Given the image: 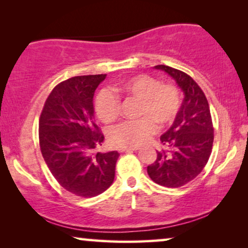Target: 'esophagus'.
Listing matches in <instances>:
<instances>
[{
	"mask_svg": "<svg viewBox=\"0 0 248 248\" xmlns=\"http://www.w3.org/2000/svg\"><path fill=\"white\" fill-rule=\"evenodd\" d=\"M139 150L138 147H123V148H118V151L120 152H132V151H137Z\"/></svg>",
	"mask_w": 248,
	"mask_h": 248,
	"instance_id": "obj_1",
	"label": "esophagus"
}]
</instances>
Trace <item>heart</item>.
Returning <instances> with one entry per match:
<instances>
[{"label": "heart", "instance_id": "1", "mask_svg": "<svg viewBox=\"0 0 248 248\" xmlns=\"http://www.w3.org/2000/svg\"><path fill=\"white\" fill-rule=\"evenodd\" d=\"M114 93L125 99L139 101L137 117L108 132V139L115 147H139L157 131L174 123L181 109V93L171 83H161L147 74L127 78L114 88ZM120 99L108 90H101L94 98V111L103 123H113L120 116Z\"/></svg>", "mask_w": 248, "mask_h": 248}]
</instances>
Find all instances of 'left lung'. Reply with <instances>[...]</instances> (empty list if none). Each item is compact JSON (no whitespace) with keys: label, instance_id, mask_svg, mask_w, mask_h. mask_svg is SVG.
I'll use <instances>...</instances> for the list:
<instances>
[{"label":"left lung","instance_id":"obj_1","mask_svg":"<svg viewBox=\"0 0 248 248\" xmlns=\"http://www.w3.org/2000/svg\"><path fill=\"white\" fill-rule=\"evenodd\" d=\"M176 81L184 93L181 109L170 128L160 137L164 149L148 166L152 181L165 187H181L205 167L212 150L213 125L209 103L188 74L167 65H155Z\"/></svg>","mask_w":248,"mask_h":248}]
</instances>
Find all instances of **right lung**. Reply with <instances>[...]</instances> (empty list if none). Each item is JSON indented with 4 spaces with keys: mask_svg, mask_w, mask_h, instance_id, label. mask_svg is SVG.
Here are the masks:
<instances>
[{
    "mask_svg": "<svg viewBox=\"0 0 248 248\" xmlns=\"http://www.w3.org/2000/svg\"><path fill=\"white\" fill-rule=\"evenodd\" d=\"M106 74L73 77L57 84L39 118V145L60 185L82 198H93L113 184L117 151H93L104 142L94 123L93 94Z\"/></svg>",
    "mask_w": 248,
    "mask_h": 248,
    "instance_id": "1",
    "label": "right lung"
}]
</instances>
